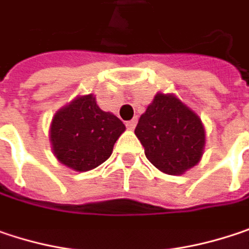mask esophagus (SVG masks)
<instances>
[{
    "instance_id": "esophagus-1",
    "label": "esophagus",
    "mask_w": 249,
    "mask_h": 249,
    "mask_svg": "<svg viewBox=\"0 0 249 249\" xmlns=\"http://www.w3.org/2000/svg\"><path fill=\"white\" fill-rule=\"evenodd\" d=\"M136 124H137V120H136V119H132V120L126 122V127H127L129 130H133L134 127H136Z\"/></svg>"
}]
</instances>
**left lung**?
Wrapping results in <instances>:
<instances>
[{
	"mask_svg": "<svg viewBox=\"0 0 249 249\" xmlns=\"http://www.w3.org/2000/svg\"><path fill=\"white\" fill-rule=\"evenodd\" d=\"M134 134L144 147L147 160L166 174H183L203 156V123L173 95H156L140 116Z\"/></svg>",
	"mask_w": 249,
	"mask_h": 249,
	"instance_id": "8db88e82",
	"label": "left lung"
}]
</instances>
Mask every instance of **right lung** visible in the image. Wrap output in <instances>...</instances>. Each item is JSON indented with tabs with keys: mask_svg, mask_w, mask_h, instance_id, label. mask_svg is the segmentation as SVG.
I'll return each instance as SVG.
<instances>
[{
	"mask_svg": "<svg viewBox=\"0 0 249 249\" xmlns=\"http://www.w3.org/2000/svg\"><path fill=\"white\" fill-rule=\"evenodd\" d=\"M124 129L119 117L103 112L93 95H86L71 102L52 119L51 143L62 164L88 171L110 157Z\"/></svg>",
	"mask_w": 249,
	"mask_h": 249,
	"instance_id": "add662e5",
	"label": "right lung"
}]
</instances>
